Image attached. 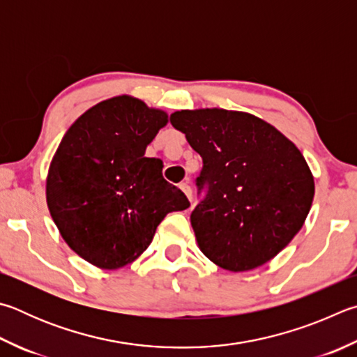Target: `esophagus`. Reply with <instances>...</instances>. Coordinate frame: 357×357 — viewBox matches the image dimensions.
Wrapping results in <instances>:
<instances>
[{
  "label": "esophagus",
  "mask_w": 357,
  "mask_h": 357,
  "mask_svg": "<svg viewBox=\"0 0 357 357\" xmlns=\"http://www.w3.org/2000/svg\"><path fill=\"white\" fill-rule=\"evenodd\" d=\"M179 189L185 193V197L189 198V201L192 203V189H190L189 183H181V184H179Z\"/></svg>",
  "instance_id": "esophagus-1"
}]
</instances>
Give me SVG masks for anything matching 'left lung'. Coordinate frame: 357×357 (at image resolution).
Masks as SVG:
<instances>
[{"instance_id": "1", "label": "left lung", "mask_w": 357, "mask_h": 357, "mask_svg": "<svg viewBox=\"0 0 357 357\" xmlns=\"http://www.w3.org/2000/svg\"><path fill=\"white\" fill-rule=\"evenodd\" d=\"M173 128L203 159L190 215L199 250L218 267L252 270L286 248L306 220L314 176L300 150L257 116L226 109L178 111Z\"/></svg>"}]
</instances>
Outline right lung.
Instances as JSON below:
<instances>
[{
	"label": "right lung",
	"instance_id": "right-lung-1",
	"mask_svg": "<svg viewBox=\"0 0 357 357\" xmlns=\"http://www.w3.org/2000/svg\"><path fill=\"white\" fill-rule=\"evenodd\" d=\"M168 115L132 96H115L84 112L51 160L47 203L76 255L105 270L135 261L168 212L189 199L145 158Z\"/></svg>",
	"mask_w": 357,
	"mask_h": 357
}]
</instances>
